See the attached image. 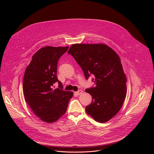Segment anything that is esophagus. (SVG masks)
<instances>
[{"label": "esophagus", "instance_id": "1", "mask_svg": "<svg viewBox=\"0 0 154 154\" xmlns=\"http://www.w3.org/2000/svg\"><path fill=\"white\" fill-rule=\"evenodd\" d=\"M82 92H83V91H82V90H79V91H78L77 92H75V94H76L77 95H81V94H82Z\"/></svg>", "mask_w": 154, "mask_h": 154}]
</instances>
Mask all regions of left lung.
<instances>
[{
  "mask_svg": "<svg viewBox=\"0 0 154 154\" xmlns=\"http://www.w3.org/2000/svg\"><path fill=\"white\" fill-rule=\"evenodd\" d=\"M71 54L82 69L86 80L92 76L95 86L86 89L92 101L86 113L96 121L106 122L120 110L127 93V78L117 53L103 44H76Z\"/></svg>",
  "mask_w": 154,
  "mask_h": 154,
  "instance_id": "8db88e82",
  "label": "left lung"
}]
</instances>
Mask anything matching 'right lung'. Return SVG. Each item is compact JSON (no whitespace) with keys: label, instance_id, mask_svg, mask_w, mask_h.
Listing matches in <instances>:
<instances>
[{"label":"right lung","instance_id":"right-lung-1","mask_svg":"<svg viewBox=\"0 0 154 154\" xmlns=\"http://www.w3.org/2000/svg\"><path fill=\"white\" fill-rule=\"evenodd\" d=\"M68 48H41L33 54L24 72L23 88L25 100L33 113L47 123L56 122L65 113L73 95L72 92L63 89L57 77L58 60ZM56 82L58 88L54 90Z\"/></svg>","mask_w":154,"mask_h":154}]
</instances>
